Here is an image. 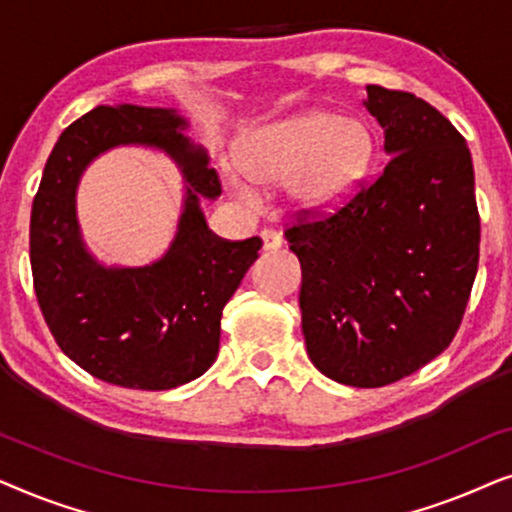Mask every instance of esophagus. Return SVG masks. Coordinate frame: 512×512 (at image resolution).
Listing matches in <instances>:
<instances>
[{
  "mask_svg": "<svg viewBox=\"0 0 512 512\" xmlns=\"http://www.w3.org/2000/svg\"><path fill=\"white\" fill-rule=\"evenodd\" d=\"M261 240H263V249L265 251H277L279 247H282V235H279L277 230H272V228H265L263 230Z\"/></svg>",
  "mask_w": 512,
  "mask_h": 512,
  "instance_id": "1",
  "label": "esophagus"
}]
</instances>
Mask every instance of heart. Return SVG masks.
I'll use <instances>...</instances> for the list:
<instances>
[{
    "label": "heart",
    "instance_id": "1",
    "mask_svg": "<svg viewBox=\"0 0 512 512\" xmlns=\"http://www.w3.org/2000/svg\"><path fill=\"white\" fill-rule=\"evenodd\" d=\"M373 151L366 123L307 109L251 128L237 146V163L223 167V179L247 205L261 202L258 186H286L298 207L328 209L361 186Z\"/></svg>",
    "mask_w": 512,
    "mask_h": 512
}]
</instances>
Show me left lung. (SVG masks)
Instances as JSON below:
<instances>
[{"label":"left lung","instance_id":"1","mask_svg":"<svg viewBox=\"0 0 512 512\" xmlns=\"http://www.w3.org/2000/svg\"><path fill=\"white\" fill-rule=\"evenodd\" d=\"M389 163L345 207L286 228L303 268L310 361L349 387H384L450 345L478 272L471 151L457 128L403 90L368 86Z\"/></svg>","mask_w":512,"mask_h":512}]
</instances>
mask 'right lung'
Wrapping results in <instances>:
<instances>
[{"mask_svg":"<svg viewBox=\"0 0 512 512\" xmlns=\"http://www.w3.org/2000/svg\"><path fill=\"white\" fill-rule=\"evenodd\" d=\"M177 109L95 107L62 132L32 202L34 291L62 352L97 380L163 391L200 377L219 354L221 312L258 258L261 237L228 242L209 230L200 200L221 181ZM116 145L163 150L185 179L178 235L163 259L139 269L104 266L75 219L85 167Z\"/></svg>","mask_w":512,"mask_h":512,"instance_id":"obj_1","label":"right lung"}]
</instances>
